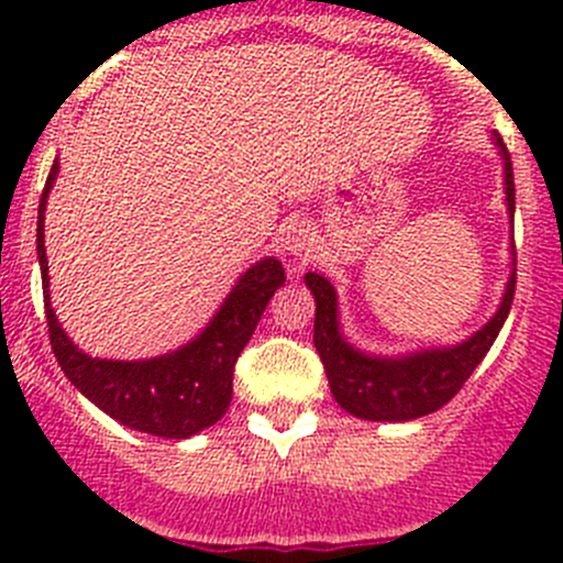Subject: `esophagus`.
Segmentation results:
<instances>
[{
  "label": "esophagus",
  "instance_id": "esophagus-1",
  "mask_svg": "<svg viewBox=\"0 0 563 563\" xmlns=\"http://www.w3.org/2000/svg\"><path fill=\"white\" fill-rule=\"evenodd\" d=\"M283 250H286L288 255H294V258H305V255H310V250H313V234H310L308 225L302 223H294L288 225L286 231H283Z\"/></svg>",
  "mask_w": 563,
  "mask_h": 563
}]
</instances>
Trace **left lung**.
I'll list each match as a JSON object with an SVG mask.
<instances>
[{
    "instance_id": "left-lung-1",
    "label": "left lung",
    "mask_w": 563,
    "mask_h": 563,
    "mask_svg": "<svg viewBox=\"0 0 563 563\" xmlns=\"http://www.w3.org/2000/svg\"><path fill=\"white\" fill-rule=\"evenodd\" d=\"M493 144L501 155L507 212L509 220H515L512 161H509L501 135L493 133ZM305 283H308L310 294L316 297L313 343L323 362V371H327L329 389H332L340 408H345V411L360 419H371V422H411V419L428 417V413L439 411L444 402H450L460 387L468 382L476 365L485 360L490 345L496 343L515 297L512 269L496 313L490 316L485 327L476 329L471 338H465L463 343L382 356L367 354V351L349 343L343 327H340L338 288L332 286L329 277L308 272Z\"/></svg>"
}]
</instances>
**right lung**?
Masks as SVG:
<instances>
[{
    "instance_id": "obj_1",
    "label": "right lung",
    "mask_w": 563,
    "mask_h": 563,
    "mask_svg": "<svg viewBox=\"0 0 563 563\" xmlns=\"http://www.w3.org/2000/svg\"><path fill=\"white\" fill-rule=\"evenodd\" d=\"M59 174V161L51 166L37 209V261L43 275L45 321L51 349L70 384L100 411L119 424L161 439H190L212 428L229 411L234 391V365L253 338L255 323L269 305L272 294L286 283V272L275 255L255 261L242 272L236 286L220 305L212 321L190 343L152 360H98L78 349L59 327L48 294V258H45V203Z\"/></svg>"
}]
</instances>
